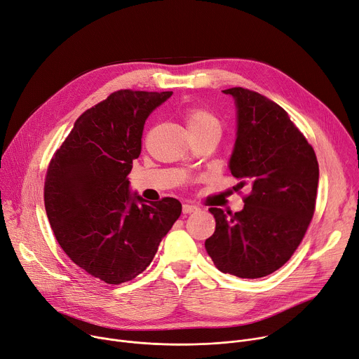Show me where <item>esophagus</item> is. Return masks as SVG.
Wrapping results in <instances>:
<instances>
[{
	"label": "esophagus",
	"mask_w": 359,
	"mask_h": 359,
	"mask_svg": "<svg viewBox=\"0 0 359 359\" xmlns=\"http://www.w3.org/2000/svg\"><path fill=\"white\" fill-rule=\"evenodd\" d=\"M198 210H199V208H198V206H195V205H189V203L183 205V213H184V215L195 213V212H198Z\"/></svg>",
	"instance_id": "1"
}]
</instances>
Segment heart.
I'll list each match as a JSON object with an SVG mask.
<instances>
[{"label": "heart", "mask_w": 359, "mask_h": 359, "mask_svg": "<svg viewBox=\"0 0 359 359\" xmlns=\"http://www.w3.org/2000/svg\"><path fill=\"white\" fill-rule=\"evenodd\" d=\"M186 126L189 133H201V131H222V123L219 116L213 111L203 107H192L189 108L186 115Z\"/></svg>", "instance_id": "b5f03b06"}]
</instances>
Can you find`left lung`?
I'll return each mask as SVG.
<instances>
[{"mask_svg": "<svg viewBox=\"0 0 359 359\" xmlns=\"http://www.w3.org/2000/svg\"><path fill=\"white\" fill-rule=\"evenodd\" d=\"M238 114L229 170L248 187L244 209L210 208L215 232L205 241L213 264L241 278L266 277L290 259L313 218L319 164L313 147L280 105L231 88Z\"/></svg>", "mask_w": 359, "mask_h": 359, "instance_id": "8db88e82", "label": "left lung"}]
</instances>
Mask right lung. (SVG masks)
Instances as JSON below:
<instances>
[{"mask_svg": "<svg viewBox=\"0 0 359 359\" xmlns=\"http://www.w3.org/2000/svg\"><path fill=\"white\" fill-rule=\"evenodd\" d=\"M172 93L112 92L76 119L47 167L44 206L59 245L108 284L144 271L182 213L175 198L150 203L131 195L127 179L147 116Z\"/></svg>", "mask_w": 359, "mask_h": 359, "instance_id": "right-lung-1", "label": "right lung"}]
</instances>
